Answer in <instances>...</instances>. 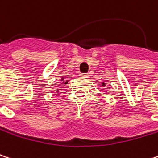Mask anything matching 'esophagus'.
Here are the masks:
<instances>
[{
    "label": "esophagus",
    "mask_w": 158,
    "mask_h": 158,
    "mask_svg": "<svg viewBox=\"0 0 158 158\" xmlns=\"http://www.w3.org/2000/svg\"><path fill=\"white\" fill-rule=\"evenodd\" d=\"M81 76L83 77V78H88L89 77V74H81Z\"/></svg>",
    "instance_id": "34e87169"
}]
</instances>
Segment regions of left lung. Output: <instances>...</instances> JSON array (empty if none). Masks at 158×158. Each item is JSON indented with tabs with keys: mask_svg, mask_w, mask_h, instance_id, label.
<instances>
[{
	"mask_svg": "<svg viewBox=\"0 0 158 158\" xmlns=\"http://www.w3.org/2000/svg\"><path fill=\"white\" fill-rule=\"evenodd\" d=\"M106 84H105V83H102V86H105Z\"/></svg>",
	"mask_w": 158,
	"mask_h": 158,
	"instance_id": "obj_1",
	"label": "left lung"
}]
</instances>
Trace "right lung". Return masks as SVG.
Here are the masks:
<instances>
[{
    "label": "right lung",
    "mask_w": 158,
    "mask_h": 158,
    "mask_svg": "<svg viewBox=\"0 0 158 158\" xmlns=\"http://www.w3.org/2000/svg\"><path fill=\"white\" fill-rule=\"evenodd\" d=\"M61 82H62L63 83H65V84H67V82L64 81V77H62V78H61ZM57 92H59V91H57Z\"/></svg>",
    "instance_id": "right-lung-1"
}]
</instances>
